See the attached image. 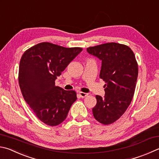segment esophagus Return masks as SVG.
I'll return each instance as SVG.
<instances>
[{
	"mask_svg": "<svg viewBox=\"0 0 159 159\" xmlns=\"http://www.w3.org/2000/svg\"><path fill=\"white\" fill-rule=\"evenodd\" d=\"M79 95H80V97L84 98V97H87L88 95V93H85V92H79Z\"/></svg>",
	"mask_w": 159,
	"mask_h": 159,
	"instance_id": "obj_1",
	"label": "esophagus"
}]
</instances>
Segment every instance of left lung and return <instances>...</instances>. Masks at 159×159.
Wrapping results in <instances>:
<instances>
[{
  "label": "left lung",
  "mask_w": 159,
  "mask_h": 159,
  "mask_svg": "<svg viewBox=\"0 0 159 159\" xmlns=\"http://www.w3.org/2000/svg\"><path fill=\"white\" fill-rule=\"evenodd\" d=\"M89 53L102 61L100 79L105 81V96L96 95L92 108L95 119L108 125L117 121L128 108L134 95L138 74V62L128 46L108 42L87 48Z\"/></svg>",
  "instance_id": "1"
}]
</instances>
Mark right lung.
<instances>
[{"mask_svg":"<svg viewBox=\"0 0 159 159\" xmlns=\"http://www.w3.org/2000/svg\"><path fill=\"white\" fill-rule=\"evenodd\" d=\"M50 42L39 43L25 51L19 63V84L23 97L39 119L48 126L61 124L76 100L74 90H65L55 80L82 51Z\"/></svg>","mask_w":159,"mask_h":159,"instance_id":"add662e5","label":"right lung"}]
</instances>
